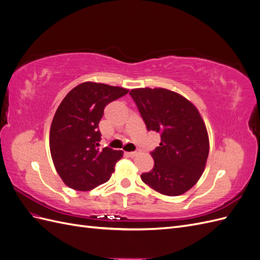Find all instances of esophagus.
Instances as JSON below:
<instances>
[{"label": "esophagus", "instance_id": "34e87169", "mask_svg": "<svg viewBox=\"0 0 260 260\" xmlns=\"http://www.w3.org/2000/svg\"><path fill=\"white\" fill-rule=\"evenodd\" d=\"M140 154V152L139 151H136V152H129V153H127V155L129 156V157H136V156H138Z\"/></svg>", "mask_w": 260, "mask_h": 260}]
</instances>
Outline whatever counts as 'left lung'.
<instances>
[{"mask_svg": "<svg viewBox=\"0 0 260 260\" xmlns=\"http://www.w3.org/2000/svg\"><path fill=\"white\" fill-rule=\"evenodd\" d=\"M129 94L146 129L158 132L161 139L151 152L153 169L141 179L165 195L185 193L201 178L209 153L207 130L199 111L167 89H133Z\"/></svg>", "mask_w": 260, "mask_h": 260, "instance_id": "obj_1", "label": "left lung"}]
</instances>
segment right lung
<instances>
[{
  "label": "right lung",
  "instance_id": "add662e5",
  "mask_svg": "<svg viewBox=\"0 0 260 260\" xmlns=\"http://www.w3.org/2000/svg\"><path fill=\"white\" fill-rule=\"evenodd\" d=\"M128 92L119 86L83 82L62 100L52 121L50 149L56 171L69 187L90 191L111 178L123 152L99 148V122L105 106Z\"/></svg>",
  "mask_w": 260,
  "mask_h": 260
}]
</instances>
